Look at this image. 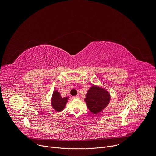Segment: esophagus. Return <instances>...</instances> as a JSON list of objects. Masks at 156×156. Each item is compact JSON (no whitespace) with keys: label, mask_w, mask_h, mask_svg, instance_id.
I'll use <instances>...</instances> for the list:
<instances>
[{"label":"esophagus","mask_w":156,"mask_h":156,"mask_svg":"<svg viewBox=\"0 0 156 156\" xmlns=\"http://www.w3.org/2000/svg\"><path fill=\"white\" fill-rule=\"evenodd\" d=\"M80 97L78 96H73V99H79Z\"/></svg>","instance_id":"obj_1"}]
</instances>
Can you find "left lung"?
<instances>
[{"label":"left lung","instance_id":"obj_1","mask_svg":"<svg viewBox=\"0 0 156 156\" xmlns=\"http://www.w3.org/2000/svg\"><path fill=\"white\" fill-rule=\"evenodd\" d=\"M88 108L93 114H98L109 103L110 95L103 89L93 86L87 93L84 99Z\"/></svg>","mask_w":156,"mask_h":156}]
</instances>
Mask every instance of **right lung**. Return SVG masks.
<instances>
[{
  "label": "right lung",
  "instance_id": "1",
  "mask_svg": "<svg viewBox=\"0 0 156 156\" xmlns=\"http://www.w3.org/2000/svg\"><path fill=\"white\" fill-rule=\"evenodd\" d=\"M67 97L62 98L57 91H54L52 99V105L55 110L60 112L64 108L65 104L67 102Z\"/></svg>",
  "mask_w": 156,
  "mask_h": 156
}]
</instances>
